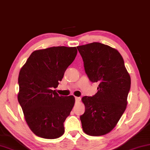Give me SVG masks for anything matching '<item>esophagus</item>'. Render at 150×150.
<instances>
[{
    "instance_id": "34e87169",
    "label": "esophagus",
    "mask_w": 150,
    "mask_h": 150,
    "mask_svg": "<svg viewBox=\"0 0 150 150\" xmlns=\"http://www.w3.org/2000/svg\"><path fill=\"white\" fill-rule=\"evenodd\" d=\"M80 100H81V97H75V101H80Z\"/></svg>"
}]
</instances>
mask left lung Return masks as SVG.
<instances>
[{"label":"left lung","instance_id":"8db88e82","mask_svg":"<svg viewBox=\"0 0 150 150\" xmlns=\"http://www.w3.org/2000/svg\"><path fill=\"white\" fill-rule=\"evenodd\" d=\"M85 72L92 82H98L97 93L81 101L85 112L80 116L83 132L90 136L109 133L127 106L131 79L122 56L117 49L99 42L77 47Z\"/></svg>","mask_w":150,"mask_h":150}]
</instances>
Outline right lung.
<instances>
[{"label": "right lung", "instance_id": "add662e5", "mask_svg": "<svg viewBox=\"0 0 150 150\" xmlns=\"http://www.w3.org/2000/svg\"><path fill=\"white\" fill-rule=\"evenodd\" d=\"M77 53L76 47L37 50L20 71L18 100L26 122L38 137L54 139L64 133V122L73 109L75 97L59 96L52 89L57 87Z\"/></svg>", "mask_w": 150, "mask_h": 150}]
</instances>
